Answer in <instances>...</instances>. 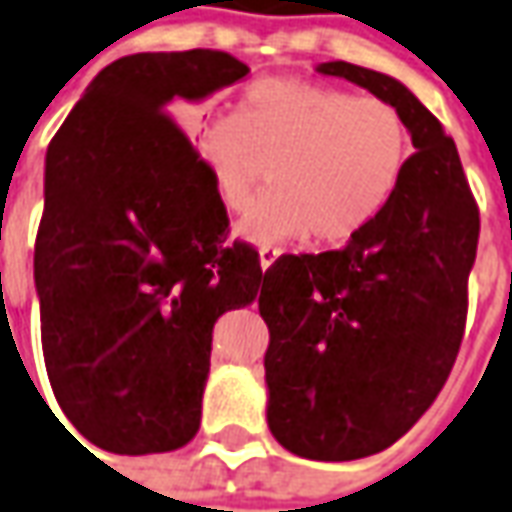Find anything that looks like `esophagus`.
Returning <instances> with one entry per match:
<instances>
[{
  "instance_id": "obj_1",
  "label": "esophagus",
  "mask_w": 512,
  "mask_h": 512,
  "mask_svg": "<svg viewBox=\"0 0 512 512\" xmlns=\"http://www.w3.org/2000/svg\"><path fill=\"white\" fill-rule=\"evenodd\" d=\"M280 255H283V249H277V246H263V249H260V269H271Z\"/></svg>"
}]
</instances>
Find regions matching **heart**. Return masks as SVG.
Instances as JSON below:
<instances>
[{"label":"heart","mask_w":512,"mask_h":512,"mask_svg":"<svg viewBox=\"0 0 512 512\" xmlns=\"http://www.w3.org/2000/svg\"><path fill=\"white\" fill-rule=\"evenodd\" d=\"M212 187L227 210L249 204L271 162V187L238 221V238L277 246L305 238L350 241L370 227L401 184L412 142L401 111L381 97L300 78H266L238 114L198 128Z\"/></svg>","instance_id":"obj_1"}]
</instances>
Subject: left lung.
Segmentation results:
<instances>
[{
	"mask_svg": "<svg viewBox=\"0 0 512 512\" xmlns=\"http://www.w3.org/2000/svg\"><path fill=\"white\" fill-rule=\"evenodd\" d=\"M401 111L415 145L401 184L344 249L283 255L263 277L271 434L305 460H361L415 426L446 384L468 314L479 210L454 139L392 75L328 61Z\"/></svg>",
	"mask_w": 512,
	"mask_h": 512,
	"instance_id": "obj_1",
	"label": "left lung"
}]
</instances>
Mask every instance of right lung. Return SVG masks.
Here are the masks:
<instances>
[{
    "instance_id": "1",
    "label": "right lung",
    "mask_w": 512,
    "mask_h": 512,
    "mask_svg": "<svg viewBox=\"0 0 512 512\" xmlns=\"http://www.w3.org/2000/svg\"><path fill=\"white\" fill-rule=\"evenodd\" d=\"M221 50L137 52L97 72L44 159L33 277L52 392L86 440L162 454L196 437L218 316L260 297L210 168L170 120L243 81Z\"/></svg>"
}]
</instances>
